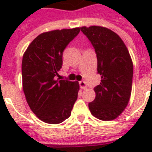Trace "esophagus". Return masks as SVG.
I'll list each match as a JSON object with an SVG mask.
<instances>
[{
  "mask_svg": "<svg viewBox=\"0 0 152 152\" xmlns=\"http://www.w3.org/2000/svg\"><path fill=\"white\" fill-rule=\"evenodd\" d=\"M80 88H82V89H86V88H88V87H87V83H86L85 81L83 80L80 81Z\"/></svg>",
  "mask_w": 152,
  "mask_h": 152,
  "instance_id": "esophagus-1",
  "label": "esophagus"
}]
</instances>
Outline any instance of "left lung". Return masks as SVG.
<instances>
[{
  "mask_svg": "<svg viewBox=\"0 0 152 152\" xmlns=\"http://www.w3.org/2000/svg\"><path fill=\"white\" fill-rule=\"evenodd\" d=\"M97 57L101 83L94 88L95 99L88 107L95 118L111 121L127 106L132 91L133 65L129 53L118 34L103 27H80Z\"/></svg>",
  "mask_w": 152,
  "mask_h": 152,
  "instance_id": "8db88e82",
  "label": "left lung"
}]
</instances>
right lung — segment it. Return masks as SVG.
I'll return each instance as SVG.
<instances>
[{"instance_id":"obj_1","label":"right lung","mask_w":152,"mask_h":152,"mask_svg":"<svg viewBox=\"0 0 152 152\" xmlns=\"http://www.w3.org/2000/svg\"><path fill=\"white\" fill-rule=\"evenodd\" d=\"M80 27L55 30L39 34L24 53L23 89L33 113L48 124H59L71 115L77 99V81L57 79L63 52L80 33Z\"/></svg>"}]
</instances>
